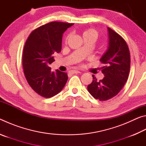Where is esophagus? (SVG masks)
Listing matches in <instances>:
<instances>
[{
    "label": "esophagus",
    "instance_id": "1",
    "mask_svg": "<svg viewBox=\"0 0 146 146\" xmlns=\"http://www.w3.org/2000/svg\"><path fill=\"white\" fill-rule=\"evenodd\" d=\"M70 72L71 73H72V74H77V73H80V72L79 71H77V70H71V71H70Z\"/></svg>",
    "mask_w": 146,
    "mask_h": 146
}]
</instances>
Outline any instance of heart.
<instances>
[{
	"instance_id": "obj_1",
	"label": "heart",
	"mask_w": 146,
	"mask_h": 146,
	"mask_svg": "<svg viewBox=\"0 0 146 146\" xmlns=\"http://www.w3.org/2000/svg\"><path fill=\"white\" fill-rule=\"evenodd\" d=\"M97 36H98V34L97 33V31L94 30L93 29H86V30L84 31L82 33L83 38H90L91 39H93V40H95L97 38ZM68 38V36L67 37V38H66V40H67Z\"/></svg>"
}]
</instances>
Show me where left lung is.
Masks as SVG:
<instances>
[{
	"label": "left lung",
	"instance_id": "8db88e82",
	"mask_svg": "<svg viewBox=\"0 0 146 146\" xmlns=\"http://www.w3.org/2000/svg\"><path fill=\"white\" fill-rule=\"evenodd\" d=\"M108 46L100 60L105 64L101 68L104 75L97 80L93 75V82L88 86L91 95L100 101L114 97L127 80L130 70V53L127 44L122 36L108 28Z\"/></svg>",
	"mask_w": 146,
	"mask_h": 146
}]
</instances>
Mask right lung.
<instances>
[{"mask_svg": "<svg viewBox=\"0 0 146 146\" xmlns=\"http://www.w3.org/2000/svg\"><path fill=\"white\" fill-rule=\"evenodd\" d=\"M73 24L51 22L35 29L27 39L23 51L24 73L29 85L39 95L50 98L57 95L68 80L66 73L51 71L53 55L60 53L62 35Z\"/></svg>", "mask_w": 146, "mask_h": 146, "instance_id": "obj_1", "label": "right lung"}]
</instances>
